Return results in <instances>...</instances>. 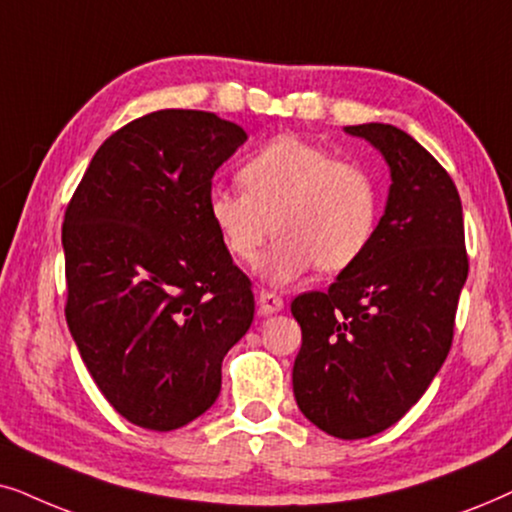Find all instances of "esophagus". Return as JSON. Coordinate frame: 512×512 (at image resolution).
Wrapping results in <instances>:
<instances>
[{
	"mask_svg": "<svg viewBox=\"0 0 512 512\" xmlns=\"http://www.w3.org/2000/svg\"><path fill=\"white\" fill-rule=\"evenodd\" d=\"M257 306H260V313H264V316L278 313L283 309V297H278L276 292L271 290H260L257 292Z\"/></svg>",
	"mask_w": 512,
	"mask_h": 512,
	"instance_id": "esophagus-1",
	"label": "esophagus"
}]
</instances>
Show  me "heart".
<instances>
[{
  "label": "heart",
  "instance_id": "heart-1",
  "mask_svg": "<svg viewBox=\"0 0 512 512\" xmlns=\"http://www.w3.org/2000/svg\"><path fill=\"white\" fill-rule=\"evenodd\" d=\"M238 180L243 192H210V220L229 255L243 264L257 260L274 224L271 281L290 283L313 267L339 274L370 248L379 192L358 163L299 138H278L243 163Z\"/></svg>",
  "mask_w": 512,
  "mask_h": 512
}]
</instances>
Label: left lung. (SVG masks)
I'll list each match as a JSON object with an SVG mask.
<instances>
[{
    "label": "left lung",
    "mask_w": 512,
    "mask_h": 512,
    "mask_svg": "<svg viewBox=\"0 0 512 512\" xmlns=\"http://www.w3.org/2000/svg\"><path fill=\"white\" fill-rule=\"evenodd\" d=\"M346 133L384 154L393 185L365 255L325 292L292 299V391L320 431L360 440L403 419L445 363L468 252L459 192L431 152L391 124Z\"/></svg>",
    "instance_id": "obj_1"
}]
</instances>
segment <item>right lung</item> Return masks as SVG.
<instances>
[{
    "instance_id": "add662e5",
    "label": "right lung",
    "mask_w": 512,
    "mask_h": 512,
    "mask_svg": "<svg viewBox=\"0 0 512 512\" xmlns=\"http://www.w3.org/2000/svg\"><path fill=\"white\" fill-rule=\"evenodd\" d=\"M234 121L159 109L102 142L65 210V318L107 403L149 431L201 417L255 316L208 213Z\"/></svg>"
}]
</instances>
